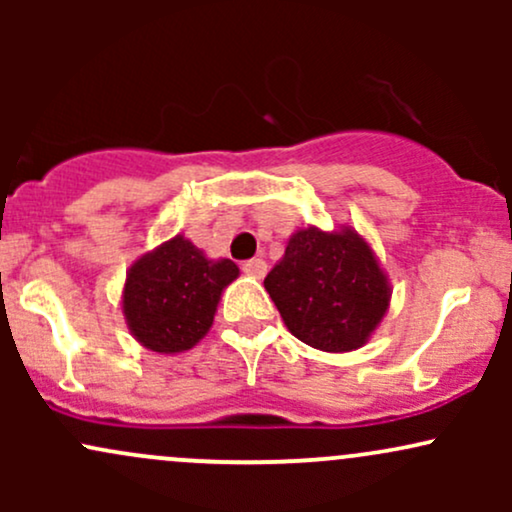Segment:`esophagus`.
Here are the masks:
<instances>
[{
  "mask_svg": "<svg viewBox=\"0 0 512 512\" xmlns=\"http://www.w3.org/2000/svg\"><path fill=\"white\" fill-rule=\"evenodd\" d=\"M243 272L255 276V279H262L267 274V262L260 260V257H252V260L243 262Z\"/></svg>",
  "mask_w": 512,
  "mask_h": 512,
  "instance_id": "obj_1",
  "label": "esophagus"
}]
</instances>
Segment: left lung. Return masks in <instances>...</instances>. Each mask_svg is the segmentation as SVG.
I'll return each instance as SVG.
<instances>
[{
	"mask_svg": "<svg viewBox=\"0 0 512 512\" xmlns=\"http://www.w3.org/2000/svg\"><path fill=\"white\" fill-rule=\"evenodd\" d=\"M264 289L293 337L332 354L366 342L390 303L383 269L351 231H298Z\"/></svg>",
	"mask_w": 512,
	"mask_h": 512,
	"instance_id": "obj_1",
	"label": "left lung"
}]
</instances>
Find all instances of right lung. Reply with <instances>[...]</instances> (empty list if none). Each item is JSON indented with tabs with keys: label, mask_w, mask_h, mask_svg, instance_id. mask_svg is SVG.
I'll return each instance as SVG.
<instances>
[{
	"label": "right lung",
	"mask_w": 512,
	"mask_h": 512,
	"mask_svg": "<svg viewBox=\"0 0 512 512\" xmlns=\"http://www.w3.org/2000/svg\"><path fill=\"white\" fill-rule=\"evenodd\" d=\"M238 276L236 262L207 260L182 236L144 255L127 274L122 310L146 349H192L214 322L221 291Z\"/></svg>",
	"instance_id": "1"
}]
</instances>
